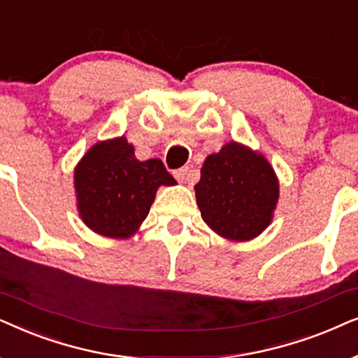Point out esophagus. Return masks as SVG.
I'll use <instances>...</instances> for the list:
<instances>
[{
	"mask_svg": "<svg viewBox=\"0 0 358 358\" xmlns=\"http://www.w3.org/2000/svg\"><path fill=\"white\" fill-rule=\"evenodd\" d=\"M189 171H192V170H189L188 166H182V169L175 170L173 175H175V178L178 180V182L185 183V182H188V180H189Z\"/></svg>",
	"mask_w": 358,
	"mask_h": 358,
	"instance_id": "34e87169",
	"label": "esophagus"
}]
</instances>
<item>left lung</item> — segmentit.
<instances>
[{
  "instance_id": "8db88e82",
  "label": "left lung",
  "mask_w": 358,
  "mask_h": 358,
  "mask_svg": "<svg viewBox=\"0 0 358 358\" xmlns=\"http://www.w3.org/2000/svg\"><path fill=\"white\" fill-rule=\"evenodd\" d=\"M194 192L203 221L216 234L236 242L265 231L280 196L268 160L239 142H229L206 157Z\"/></svg>"
}]
</instances>
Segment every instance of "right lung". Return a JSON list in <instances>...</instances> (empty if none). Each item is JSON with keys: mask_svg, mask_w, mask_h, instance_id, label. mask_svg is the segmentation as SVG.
I'll return each mask as SVG.
<instances>
[{"mask_svg": "<svg viewBox=\"0 0 358 358\" xmlns=\"http://www.w3.org/2000/svg\"><path fill=\"white\" fill-rule=\"evenodd\" d=\"M175 183L164 162L137 160L126 137H116L94 144L76 165V206L96 234L127 239L147 217L159 187Z\"/></svg>", "mask_w": 358, "mask_h": 358, "instance_id": "add662e5", "label": "right lung"}]
</instances>
